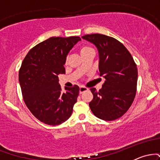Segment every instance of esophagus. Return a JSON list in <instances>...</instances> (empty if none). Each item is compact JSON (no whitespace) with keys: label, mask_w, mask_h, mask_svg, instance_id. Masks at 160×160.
I'll return each instance as SVG.
<instances>
[{"label":"esophagus","mask_w":160,"mask_h":160,"mask_svg":"<svg viewBox=\"0 0 160 160\" xmlns=\"http://www.w3.org/2000/svg\"><path fill=\"white\" fill-rule=\"evenodd\" d=\"M87 90H88V88L85 87V86H80V94H82V92H86Z\"/></svg>","instance_id":"34e87169"}]
</instances>
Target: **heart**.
<instances>
[{
    "label": "heart",
    "instance_id": "obj_1",
    "mask_svg": "<svg viewBox=\"0 0 160 160\" xmlns=\"http://www.w3.org/2000/svg\"><path fill=\"white\" fill-rule=\"evenodd\" d=\"M91 50H93L91 48V47H87V46H84V47H82L80 49V55L82 56V55H84L85 53L88 52L89 51H91Z\"/></svg>",
    "mask_w": 160,
    "mask_h": 160
}]
</instances>
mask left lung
<instances>
[{"label":"left lung","instance_id":"8db88e82","mask_svg":"<svg viewBox=\"0 0 160 160\" xmlns=\"http://www.w3.org/2000/svg\"><path fill=\"white\" fill-rule=\"evenodd\" d=\"M82 38L98 49L99 75L105 79L99 91L90 89L93 94L91 111L101 120H117L128 111L135 97L136 64L128 49L115 38L101 34H86Z\"/></svg>","mask_w":160,"mask_h":160}]
</instances>
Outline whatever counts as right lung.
Masks as SVG:
<instances>
[{"label": "right lung", "mask_w": 160, "mask_h": 160, "mask_svg": "<svg viewBox=\"0 0 160 160\" xmlns=\"http://www.w3.org/2000/svg\"><path fill=\"white\" fill-rule=\"evenodd\" d=\"M80 38L52 37L30 49L19 72L22 97L27 108L38 120L57 126L71 117L80 88L62 91L58 75L65 74L66 57Z\"/></svg>", "instance_id": "1"}]
</instances>
